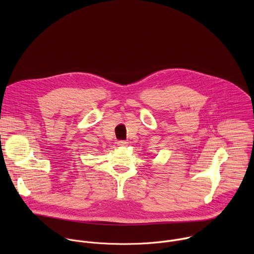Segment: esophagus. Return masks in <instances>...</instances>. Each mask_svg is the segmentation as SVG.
<instances>
[{
    "label": "esophagus",
    "mask_w": 254,
    "mask_h": 254,
    "mask_svg": "<svg viewBox=\"0 0 254 254\" xmlns=\"http://www.w3.org/2000/svg\"><path fill=\"white\" fill-rule=\"evenodd\" d=\"M127 144V140H119L118 141V146H120V147H126Z\"/></svg>",
    "instance_id": "esophagus-1"
}]
</instances>
